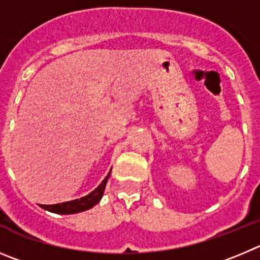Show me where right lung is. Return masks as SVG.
Returning a JSON list of instances; mask_svg holds the SVG:
<instances>
[{
	"instance_id": "add662e5",
	"label": "right lung",
	"mask_w": 260,
	"mask_h": 260,
	"mask_svg": "<svg viewBox=\"0 0 260 260\" xmlns=\"http://www.w3.org/2000/svg\"><path fill=\"white\" fill-rule=\"evenodd\" d=\"M110 172H111V171H110ZM110 172L106 176V179L100 184V186H98L97 189H94L90 194L85 196V197L80 198V200L70 201V202L57 203V205H41V207L48 210V211L55 212V214H75V212L85 211V210L92 209L93 206L97 205V203L100 202V200L102 198L105 186H106V182L110 177Z\"/></svg>"
}]
</instances>
